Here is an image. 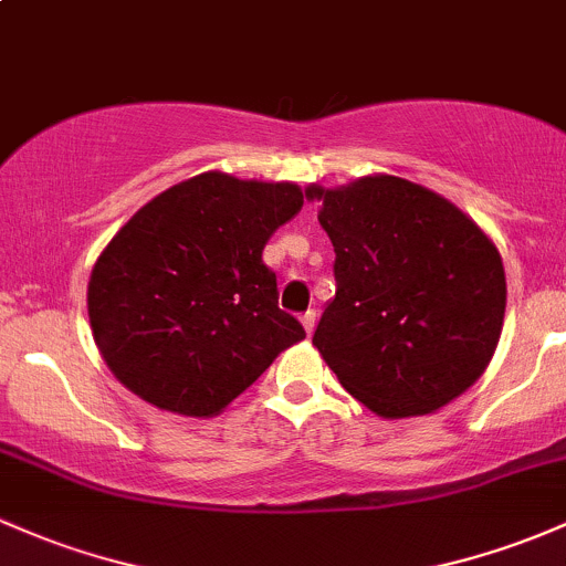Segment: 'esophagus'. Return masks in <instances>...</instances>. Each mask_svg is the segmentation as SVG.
Listing matches in <instances>:
<instances>
[{"mask_svg":"<svg viewBox=\"0 0 566 566\" xmlns=\"http://www.w3.org/2000/svg\"><path fill=\"white\" fill-rule=\"evenodd\" d=\"M302 326H305L307 334H313V329H315V310H307V313L302 315Z\"/></svg>","mask_w":566,"mask_h":566,"instance_id":"34e87169","label":"esophagus"}]
</instances>
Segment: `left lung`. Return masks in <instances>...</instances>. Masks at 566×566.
Segmentation results:
<instances>
[{
    "instance_id": "left-lung-1",
    "label": "left lung",
    "mask_w": 566,
    "mask_h": 566,
    "mask_svg": "<svg viewBox=\"0 0 566 566\" xmlns=\"http://www.w3.org/2000/svg\"><path fill=\"white\" fill-rule=\"evenodd\" d=\"M334 245L337 294L313 345L345 391L375 412L427 416L467 391L502 334L494 240L446 197L394 175L307 186Z\"/></svg>"
}]
</instances>
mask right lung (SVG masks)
Instances as JSON below:
<instances>
[{"instance_id": "right-lung-1", "label": "right lung", "mask_w": 566, "mask_h": 566, "mask_svg": "<svg viewBox=\"0 0 566 566\" xmlns=\"http://www.w3.org/2000/svg\"><path fill=\"white\" fill-rule=\"evenodd\" d=\"M302 202L296 184L202 172L143 205L88 281L91 332L115 378L159 410L212 418L305 339L261 261Z\"/></svg>"}]
</instances>
